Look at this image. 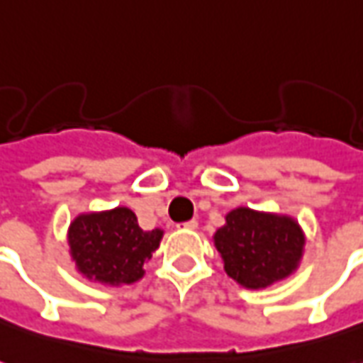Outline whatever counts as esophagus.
I'll use <instances>...</instances> for the list:
<instances>
[{
	"label": "esophagus",
	"mask_w": 363,
	"mask_h": 363,
	"mask_svg": "<svg viewBox=\"0 0 363 363\" xmlns=\"http://www.w3.org/2000/svg\"><path fill=\"white\" fill-rule=\"evenodd\" d=\"M179 228H182V230H196V228H199V222H196V220H189V222L179 224Z\"/></svg>",
	"instance_id": "obj_1"
}]
</instances>
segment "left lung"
<instances>
[{
    "mask_svg": "<svg viewBox=\"0 0 363 363\" xmlns=\"http://www.w3.org/2000/svg\"><path fill=\"white\" fill-rule=\"evenodd\" d=\"M228 277L245 289H265L296 271L305 234L295 218L240 206L214 234Z\"/></svg>",
    "mask_w": 363,
    "mask_h": 363,
    "instance_id": "left-lung-1",
    "label": "left lung"
}]
</instances>
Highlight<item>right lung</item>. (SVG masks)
<instances>
[{"instance_id":"right-lung-1","label":"right lung","mask_w":363,"mask_h":363,"mask_svg":"<svg viewBox=\"0 0 363 363\" xmlns=\"http://www.w3.org/2000/svg\"><path fill=\"white\" fill-rule=\"evenodd\" d=\"M163 230L143 232L125 206L80 214L70 222L68 245L76 269L104 285H131L145 275L143 263L159 247Z\"/></svg>"}]
</instances>
